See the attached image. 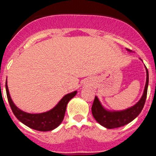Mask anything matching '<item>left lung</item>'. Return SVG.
<instances>
[{"instance_id":"1","label":"left lung","mask_w":156,"mask_h":156,"mask_svg":"<svg viewBox=\"0 0 156 156\" xmlns=\"http://www.w3.org/2000/svg\"><path fill=\"white\" fill-rule=\"evenodd\" d=\"M128 51H130L129 49H127ZM146 82L144 89V94L136 104L132 107L127 108L122 111H108L103 108L100 102L99 101L97 97L94 98V103L92 105V114L94 119L102 126L106 127L108 129L116 128V127H122L136 119L140 113L142 111L145 104L146 95H147L148 84H149V72L146 69Z\"/></svg>"}]
</instances>
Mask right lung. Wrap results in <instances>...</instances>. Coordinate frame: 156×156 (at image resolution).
Listing matches in <instances>:
<instances>
[{
    "instance_id": "right-lung-1",
    "label": "right lung",
    "mask_w": 156,
    "mask_h": 156,
    "mask_svg": "<svg viewBox=\"0 0 156 156\" xmlns=\"http://www.w3.org/2000/svg\"><path fill=\"white\" fill-rule=\"evenodd\" d=\"M6 91H7L8 102L14 115L25 125L39 131H49L59 126L64 119L69 101L77 94V91H74L65 95L58 103V104L50 111L38 113V114H31L22 111L15 106L10 98L7 81H6Z\"/></svg>"
}]
</instances>
